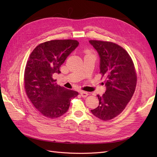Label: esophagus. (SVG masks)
Masks as SVG:
<instances>
[{"mask_svg": "<svg viewBox=\"0 0 157 157\" xmlns=\"http://www.w3.org/2000/svg\"><path fill=\"white\" fill-rule=\"evenodd\" d=\"M80 93L82 98H86L88 96V94L86 92H84V91H81Z\"/></svg>", "mask_w": 157, "mask_h": 157, "instance_id": "obj_1", "label": "esophagus"}]
</instances>
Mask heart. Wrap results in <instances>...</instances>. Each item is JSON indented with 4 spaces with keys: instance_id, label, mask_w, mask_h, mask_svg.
<instances>
[{
    "instance_id": "b5f03b06",
    "label": "heart",
    "mask_w": 157,
    "mask_h": 157,
    "mask_svg": "<svg viewBox=\"0 0 157 157\" xmlns=\"http://www.w3.org/2000/svg\"><path fill=\"white\" fill-rule=\"evenodd\" d=\"M86 52H87V53H88V54H89V52H88V51H86Z\"/></svg>"
}]
</instances>
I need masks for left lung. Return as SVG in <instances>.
<instances>
[{
    "label": "left lung",
    "instance_id": "left-lung-1",
    "mask_svg": "<svg viewBox=\"0 0 157 157\" xmlns=\"http://www.w3.org/2000/svg\"><path fill=\"white\" fill-rule=\"evenodd\" d=\"M90 43L100 57L101 78H106V91L98 95L99 106L91 110L94 116L102 121H109L123 111L134 94L137 73L134 62L128 52L114 42L90 40Z\"/></svg>",
    "mask_w": 157,
    "mask_h": 157
}]
</instances>
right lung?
I'll return each instance as SVG.
<instances>
[{"label": "right lung", "mask_w": 157, "mask_h": 157, "mask_svg": "<svg viewBox=\"0 0 157 157\" xmlns=\"http://www.w3.org/2000/svg\"><path fill=\"white\" fill-rule=\"evenodd\" d=\"M78 45L76 40H52L38 45L27 61L24 86L28 98L42 115L56 118L68 111L78 93L60 86L52 76Z\"/></svg>", "instance_id": "add662e5"}]
</instances>
